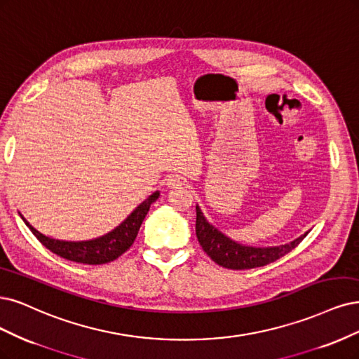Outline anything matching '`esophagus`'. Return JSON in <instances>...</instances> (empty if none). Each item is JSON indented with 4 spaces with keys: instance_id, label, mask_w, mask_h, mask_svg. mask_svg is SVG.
<instances>
[{
    "instance_id": "esophagus-1",
    "label": "esophagus",
    "mask_w": 359,
    "mask_h": 359,
    "mask_svg": "<svg viewBox=\"0 0 359 359\" xmlns=\"http://www.w3.org/2000/svg\"><path fill=\"white\" fill-rule=\"evenodd\" d=\"M166 185H168V189H181V187H184V185H187V180H185L180 174H172L166 180Z\"/></svg>"
}]
</instances>
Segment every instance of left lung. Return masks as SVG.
<instances>
[{
  "mask_svg": "<svg viewBox=\"0 0 359 359\" xmlns=\"http://www.w3.org/2000/svg\"><path fill=\"white\" fill-rule=\"evenodd\" d=\"M196 236L202 246V250L218 266L231 270H245L267 266L276 262L280 257L291 252L295 246H299V243L307 236V233L303 234L302 238L292 241L291 243L271 246V248L243 246L229 239L214 226L209 224L203 217L201 208L196 206Z\"/></svg>",
  "mask_w": 359,
  "mask_h": 359,
  "instance_id": "left-lung-1",
  "label": "left lung"
}]
</instances>
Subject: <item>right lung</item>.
Listing matches in <instances>:
<instances>
[{
  "label": "right lung",
  "instance_id": "add662e5",
  "mask_svg": "<svg viewBox=\"0 0 359 359\" xmlns=\"http://www.w3.org/2000/svg\"><path fill=\"white\" fill-rule=\"evenodd\" d=\"M157 197L158 191L153 193L148 199H145L137 209H135L118 227H116L113 231L107 233L105 236L84 242H65L47 238L43 233L36 231L22 215L20 217L25 221V224H27L29 230L34 233V236L53 254L69 259V262L96 266L114 262L116 258H118L123 252H126L130 248L135 238H137L138 230L148 212V209H150L153 202L157 201Z\"/></svg>",
  "mask_w": 359,
  "mask_h": 359
}]
</instances>
